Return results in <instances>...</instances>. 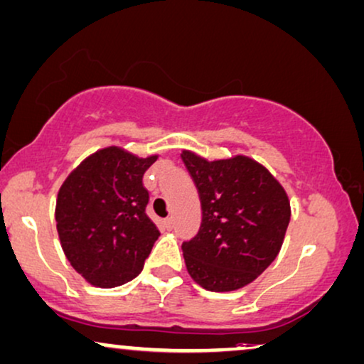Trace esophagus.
<instances>
[{
  "instance_id": "esophagus-1",
  "label": "esophagus",
  "mask_w": 364,
  "mask_h": 364,
  "mask_svg": "<svg viewBox=\"0 0 364 364\" xmlns=\"http://www.w3.org/2000/svg\"><path fill=\"white\" fill-rule=\"evenodd\" d=\"M163 228H165L166 231H171V229L175 228V221H173V218H166L165 221H163Z\"/></svg>"
}]
</instances>
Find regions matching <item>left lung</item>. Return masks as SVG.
I'll return each mask as SVG.
<instances>
[{
  "label": "left lung",
  "mask_w": 364,
  "mask_h": 364,
  "mask_svg": "<svg viewBox=\"0 0 364 364\" xmlns=\"http://www.w3.org/2000/svg\"><path fill=\"white\" fill-rule=\"evenodd\" d=\"M181 158L203 208L198 235L183 244L191 279L211 291L249 285L274 262L290 223V199L264 165L245 155L209 161L191 150Z\"/></svg>",
  "instance_id": "8db88e82"
}]
</instances>
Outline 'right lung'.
I'll use <instances>...</instances> for the list:
<instances>
[{"mask_svg": "<svg viewBox=\"0 0 364 364\" xmlns=\"http://www.w3.org/2000/svg\"><path fill=\"white\" fill-rule=\"evenodd\" d=\"M158 155L105 146L82 160L55 201V228L65 257L85 282L114 289L135 279L160 235L146 216L143 175Z\"/></svg>", "mask_w": 364, "mask_h": 364, "instance_id": "obj_1", "label": "right lung"}]
</instances>
